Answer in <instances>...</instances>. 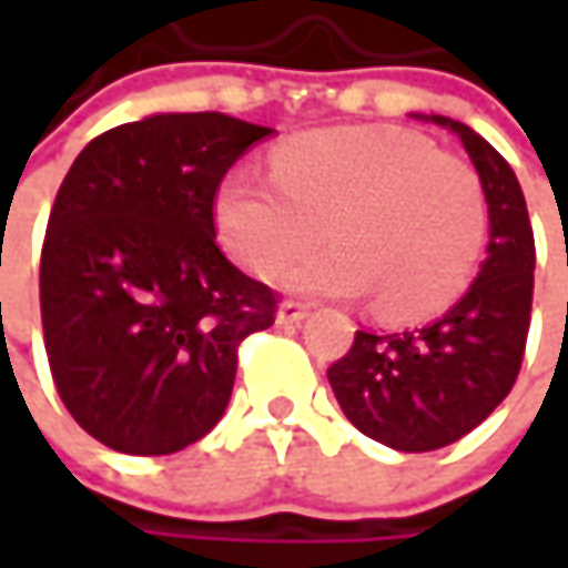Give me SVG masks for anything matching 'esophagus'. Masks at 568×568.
Instances as JSON below:
<instances>
[{
	"label": "esophagus",
	"mask_w": 568,
	"mask_h": 568,
	"mask_svg": "<svg viewBox=\"0 0 568 568\" xmlns=\"http://www.w3.org/2000/svg\"><path fill=\"white\" fill-rule=\"evenodd\" d=\"M306 316H310V306H306V303L284 300V303L277 306V322H281V325H296V322H303Z\"/></svg>",
	"instance_id": "obj_1"
}]
</instances>
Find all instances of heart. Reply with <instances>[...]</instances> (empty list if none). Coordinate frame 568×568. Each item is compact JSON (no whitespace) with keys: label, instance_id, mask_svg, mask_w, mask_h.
Returning a JSON list of instances; mask_svg holds the SVG:
<instances>
[{"label":"heart","instance_id":"heart-1","mask_svg":"<svg viewBox=\"0 0 568 568\" xmlns=\"http://www.w3.org/2000/svg\"><path fill=\"white\" fill-rule=\"evenodd\" d=\"M233 258L274 277L322 243L335 250L287 274L316 296H376L385 318L443 313L465 294L487 246V199L465 161L395 129L303 132L274 154V173L236 170L214 205Z\"/></svg>","mask_w":568,"mask_h":568}]
</instances>
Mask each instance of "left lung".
<instances>
[{
    "label": "left lung",
    "instance_id": "left-lung-1",
    "mask_svg": "<svg viewBox=\"0 0 568 568\" xmlns=\"http://www.w3.org/2000/svg\"><path fill=\"white\" fill-rule=\"evenodd\" d=\"M417 120L465 144L490 211V246L446 316L392 335L357 332L351 351L328 366L344 417L398 452L452 446L499 407L521 369L535 296V233L515 170L465 122Z\"/></svg>",
    "mask_w": 568,
    "mask_h": 568
}]
</instances>
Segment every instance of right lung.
Wrapping results in <instances>:
<instances>
[{
    "mask_svg": "<svg viewBox=\"0 0 568 568\" xmlns=\"http://www.w3.org/2000/svg\"><path fill=\"white\" fill-rule=\"evenodd\" d=\"M274 129L158 113L98 135L55 192L40 318L75 424L125 455H170L224 417L240 341L277 296L214 240L227 170Z\"/></svg>",
    "mask_w": 568,
    "mask_h": 568,
    "instance_id": "right-lung-1",
    "label": "right lung"
}]
</instances>
